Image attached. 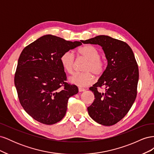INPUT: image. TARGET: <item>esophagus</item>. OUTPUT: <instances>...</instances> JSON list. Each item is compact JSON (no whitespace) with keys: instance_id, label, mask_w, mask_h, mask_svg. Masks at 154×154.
I'll list each match as a JSON object with an SVG mask.
<instances>
[{"instance_id":"34e87169","label":"esophagus","mask_w":154,"mask_h":154,"mask_svg":"<svg viewBox=\"0 0 154 154\" xmlns=\"http://www.w3.org/2000/svg\"><path fill=\"white\" fill-rule=\"evenodd\" d=\"M78 91H79V92H83V91H85V88H82V87H79Z\"/></svg>"}]
</instances>
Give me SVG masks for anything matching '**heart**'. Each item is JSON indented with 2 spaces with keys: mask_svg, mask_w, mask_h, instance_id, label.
Returning a JSON list of instances; mask_svg holds the SVG:
<instances>
[{
  "mask_svg": "<svg viewBox=\"0 0 154 154\" xmlns=\"http://www.w3.org/2000/svg\"><path fill=\"white\" fill-rule=\"evenodd\" d=\"M78 53L88 60L84 67L83 73H76L69 78V82L78 87H86L94 82V76H100L105 71V64L100 58L99 51L92 45H84L78 49ZM60 62L63 69L71 74L75 66V60L73 53L70 51H66L60 57Z\"/></svg>",
  "mask_w": 154,
  "mask_h": 154,
  "instance_id": "b5f03b06",
  "label": "heart"
}]
</instances>
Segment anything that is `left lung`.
I'll return each mask as SVG.
<instances>
[{
  "mask_svg": "<svg viewBox=\"0 0 154 154\" xmlns=\"http://www.w3.org/2000/svg\"><path fill=\"white\" fill-rule=\"evenodd\" d=\"M82 42L100 45L107 60L103 74L89 88L95 100L87 108L88 115L100 125H113L128 113L137 96L139 69L134 53L127 43L109 36L99 35ZM103 86L105 91H97V87Z\"/></svg>",
  "mask_w": 154,
  "mask_h": 154,
  "instance_id": "1",
  "label": "left lung"
}]
</instances>
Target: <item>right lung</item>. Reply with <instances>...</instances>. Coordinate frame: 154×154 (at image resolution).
Wrapping results in <instances>:
<instances>
[{"label": "right lung", "instance_id": "right-lung-1", "mask_svg": "<svg viewBox=\"0 0 154 154\" xmlns=\"http://www.w3.org/2000/svg\"><path fill=\"white\" fill-rule=\"evenodd\" d=\"M46 35L26 47L18 60L15 85L24 110L37 122L53 125L66 115L68 100L78 92V87L66 83L61 55L81 45Z\"/></svg>", "mask_w": 154, "mask_h": 154}]
</instances>
